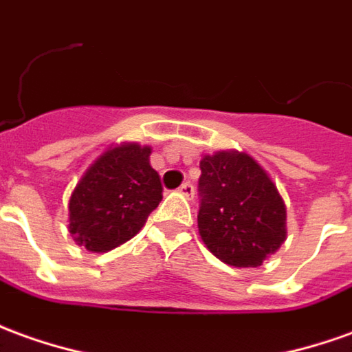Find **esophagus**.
I'll list each match as a JSON object with an SVG mask.
<instances>
[{"label":"esophagus","instance_id":"1","mask_svg":"<svg viewBox=\"0 0 352 352\" xmlns=\"http://www.w3.org/2000/svg\"><path fill=\"white\" fill-rule=\"evenodd\" d=\"M179 192L186 196V198H192L194 196V184L192 183H183L179 186Z\"/></svg>","mask_w":352,"mask_h":352}]
</instances>
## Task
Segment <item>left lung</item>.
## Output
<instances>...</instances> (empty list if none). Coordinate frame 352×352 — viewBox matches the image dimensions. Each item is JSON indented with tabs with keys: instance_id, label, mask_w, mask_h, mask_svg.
Masks as SVG:
<instances>
[{
	"instance_id": "left-lung-1",
	"label": "left lung",
	"mask_w": 352,
	"mask_h": 352,
	"mask_svg": "<svg viewBox=\"0 0 352 352\" xmlns=\"http://www.w3.org/2000/svg\"><path fill=\"white\" fill-rule=\"evenodd\" d=\"M198 230L217 259L259 267L286 240V206L265 169L242 152L204 156Z\"/></svg>"
}]
</instances>
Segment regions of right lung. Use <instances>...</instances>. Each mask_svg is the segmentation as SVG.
<instances>
[{
    "instance_id": "obj_1",
    "label": "right lung",
    "mask_w": 352,
    "mask_h": 352,
    "mask_svg": "<svg viewBox=\"0 0 352 352\" xmlns=\"http://www.w3.org/2000/svg\"><path fill=\"white\" fill-rule=\"evenodd\" d=\"M148 158V146L122 144L85 171L68 204V230L78 244L95 253L110 252L141 230L164 190Z\"/></svg>"
}]
</instances>
